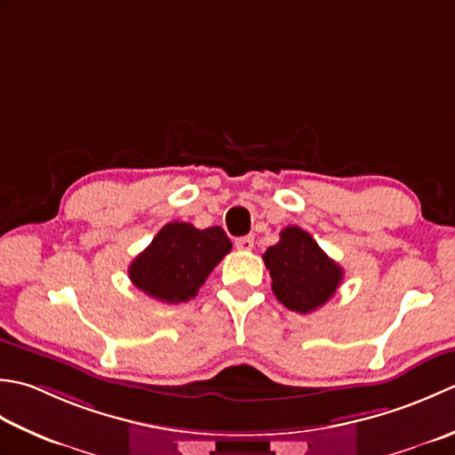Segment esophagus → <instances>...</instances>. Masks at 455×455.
<instances>
[{"mask_svg":"<svg viewBox=\"0 0 455 455\" xmlns=\"http://www.w3.org/2000/svg\"><path fill=\"white\" fill-rule=\"evenodd\" d=\"M253 245H255L253 235H245V237H237L235 239V247L239 249V251H251Z\"/></svg>","mask_w":455,"mask_h":455,"instance_id":"34e87169","label":"esophagus"}]
</instances>
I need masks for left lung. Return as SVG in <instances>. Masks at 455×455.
I'll use <instances>...</instances> for the list:
<instances>
[{"mask_svg": "<svg viewBox=\"0 0 455 455\" xmlns=\"http://www.w3.org/2000/svg\"><path fill=\"white\" fill-rule=\"evenodd\" d=\"M263 261L273 279L276 300L299 314L326 304L344 279V268L299 226L284 228L279 243L267 249Z\"/></svg>", "mask_w": 455, "mask_h": 455, "instance_id": "1", "label": "left lung"}]
</instances>
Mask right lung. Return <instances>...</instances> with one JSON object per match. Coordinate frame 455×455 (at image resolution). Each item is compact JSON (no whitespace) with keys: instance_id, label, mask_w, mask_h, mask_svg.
<instances>
[{"instance_id":"right-lung-1","label":"right lung","mask_w":455,"mask_h":455,"mask_svg":"<svg viewBox=\"0 0 455 455\" xmlns=\"http://www.w3.org/2000/svg\"><path fill=\"white\" fill-rule=\"evenodd\" d=\"M229 251L231 241L220 226L198 229L187 221H171L133 259L129 279L151 299L187 302Z\"/></svg>"}]
</instances>
